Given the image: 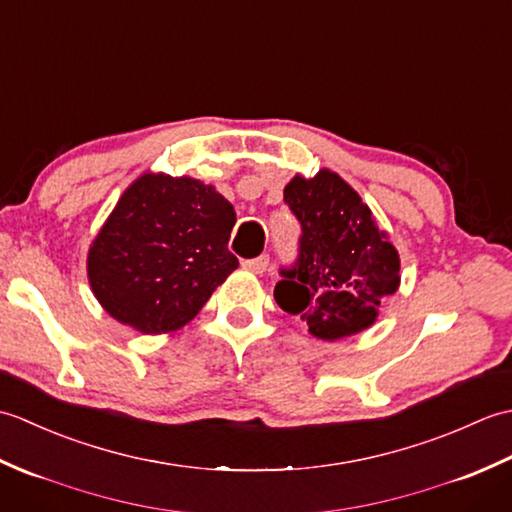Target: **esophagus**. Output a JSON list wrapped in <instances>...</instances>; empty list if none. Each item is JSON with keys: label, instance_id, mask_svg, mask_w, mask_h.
I'll return each mask as SVG.
<instances>
[{"label": "esophagus", "instance_id": "obj_1", "mask_svg": "<svg viewBox=\"0 0 512 512\" xmlns=\"http://www.w3.org/2000/svg\"><path fill=\"white\" fill-rule=\"evenodd\" d=\"M268 262H270L268 255H259V257H255V259H244L242 266H244L246 270H250V273L262 275V273H266Z\"/></svg>", "mask_w": 512, "mask_h": 512}]
</instances>
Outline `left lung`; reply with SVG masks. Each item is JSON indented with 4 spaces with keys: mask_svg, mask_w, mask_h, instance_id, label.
Wrapping results in <instances>:
<instances>
[{
    "mask_svg": "<svg viewBox=\"0 0 512 512\" xmlns=\"http://www.w3.org/2000/svg\"><path fill=\"white\" fill-rule=\"evenodd\" d=\"M284 200L301 237L295 266L281 268L275 286L279 308L297 314L323 341L367 330L400 286L398 250L361 195L330 169L292 178Z\"/></svg>",
    "mask_w": 512,
    "mask_h": 512,
    "instance_id": "1",
    "label": "left lung"
}]
</instances>
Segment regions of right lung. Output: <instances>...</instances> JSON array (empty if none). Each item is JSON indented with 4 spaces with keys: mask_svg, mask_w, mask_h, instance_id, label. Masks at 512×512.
<instances>
[{
    "mask_svg": "<svg viewBox=\"0 0 512 512\" xmlns=\"http://www.w3.org/2000/svg\"><path fill=\"white\" fill-rule=\"evenodd\" d=\"M235 220L233 204L211 184L145 173L90 246L94 297L143 334L182 328L239 266L228 250Z\"/></svg>",
    "mask_w": 512,
    "mask_h": 512,
    "instance_id": "1",
    "label": "right lung"
}]
</instances>
